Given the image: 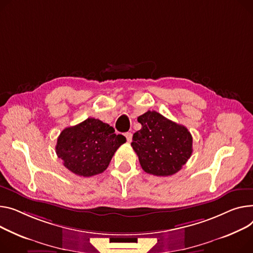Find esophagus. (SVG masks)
Here are the masks:
<instances>
[{
    "label": "esophagus",
    "instance_id": "esophagus-1",
    "mask_svg": "<svg viewBox=\"0 0 253 253\" xmlns=\"http://www.w3.org/2000/svg\"><path fill=\"white\" fill-rule=\"evenodd\" d=\"M124 135H125V137H126V139H127L128 142H130V141L132 140V133H131V132H126V133L124 134Z\"/></svg>",
    "mask_w": 253,
    "mask_h": 253
}]
</instances>
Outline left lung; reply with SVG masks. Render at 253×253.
<instances>
[{"label":"left lung","instance_id":"1","mask_svg":"<svg viewBox=\"0 0 253 253\" xmlns=\"http://www.w3.org/2000/svg\"><path fill=\"white\" fill-rule=\"evenodd\" d=\"M137 121L141 129L133 134L131 146L143 171L163 177L180 171L192 154V136L188 129L156 111H147Z\"/></svg>","mask_w":253,"mask_h":253}]
</instances>
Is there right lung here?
Returning <instances> with one entry per match:
<instances>
[{"label": "right lung", "mask_w": 253, "mask_h": 253, "mask_svg": "<svg viewBox=\"0 0 253 253\" xmlns=\"http://www.w3.org/2000/svg\"><path fill=\"white\" fill-rule=\"evenodd\" d=\"M126 138L115 129L94 118L65 128L58 137L56 153L72 173L91 177L103 173L116 150Z\"/></svg>", "instance_id": "add662e5"}]
</instances>
